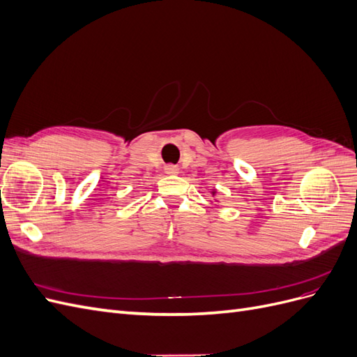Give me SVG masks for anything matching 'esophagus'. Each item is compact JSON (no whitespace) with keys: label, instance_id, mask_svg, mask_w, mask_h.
Segmentation results:
<instances>
[{"label":"esophagus","instance_id":"1","mask_svg":"<svg viewBox=\"0 0 357 357\" xmlns=\"http://www.w3.org/2000/svg\"><path fill=\"white\" fill-rule=\"evenodd\" d=\"M178 171L180 169L176 165H167L165 167V174H171V176L172 174H178Z\"/></svg>","mask_w":357,"mask_h":357}]
</instances>
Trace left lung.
<instances>
[{
  "label": "left lung",
  "mask_w": 357,
  "mask_h": 357,
  "mask_svg": "<svg viewBox=\"0 0 357 357\" xmlns=\"http://www.w3.org/2000/svg\"><path fill=\"white\" fill-rule=\"evenodd\" d=\"M215 193H218V190H215V189H211V195H213V198L215 197ZM215 202H219V199H214ZM213 202V201H211Z\"/></svg>",
  "instance_id": "obj_1"
}]
</instances>
